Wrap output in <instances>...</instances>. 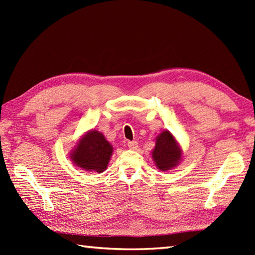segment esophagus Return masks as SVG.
<instances>
[{
  "label": "esophagus",
  "instance_id": "34e87169",
  "mask_svg": "<svg viewBox=\"0 0 255 255\" xmlns=\"http://www.w3.org/2000/svg\"><path fill=\"white\" fill-rule=\"evenodd\" d=\"M128 147H129V149H131V150H136L138 148V142L137 141H129Z\"/></svg>",
  "mask_w": 255,
  "mask_h": 255
}]
</instances>
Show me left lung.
Masks as SVG:
<instances>
[{
    "instance_id": "obj_1",
    "label": "left lung",
    "mask_w": 255,
    "mask_h": 255,
    "mask_svg": "<svg viewBox=\"0 0 255 255\" xmlns=\"http://www.w3.org/2000/svg\"><path fill=\"white\" fill-rule=\"evenodd\" d=\"M183 151L175 137L169 131H162L155 138V147L152 150V160L160 171H169L181 163Z\"/></svg>"
}]
</instances>
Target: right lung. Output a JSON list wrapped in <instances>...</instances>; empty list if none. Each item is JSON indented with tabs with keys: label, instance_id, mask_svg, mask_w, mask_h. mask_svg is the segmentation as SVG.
<instances>
[{
	"label": "right lung",
	"instance_id": "right-lung-1",
	"mask_svg": "<svg viewBox=\"0 0 255 255\" xmlns=\"http://www.w3.org/2000/svg\"><path fill=\"white\" fill-rule=\"evenodd\" d=\"M113 145L104 134L95 129L86 131L70 152L72 163L88 172L102 173L107 169L113 154Z\"/></svg>",
	"mask_w": 255,
	"mask_h": 255
}]
</instances>
